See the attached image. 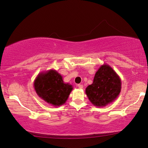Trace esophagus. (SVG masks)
<instances>
[{
	"label": "esophagus",
	"instance_id": "34e87169",
	"mask_svg": "<svg viewBox=\"0 0 148 148\" xmlns=\"http://www.w3.org/2000/svg\"><path fill=\"white\" fill-rule=\"evenodd\" d=\"M77 87L79 88H83V85H81V84H79V85H77Z\"/></svg>",
	"mask_w": 148,
	"mask_h": 148
}]
</instances>
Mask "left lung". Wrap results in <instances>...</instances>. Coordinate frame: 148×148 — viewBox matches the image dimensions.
<instances>
[{
  "label": "left lung",
  "instance_id": "1",
  "mask_svg": "<svg viewBox=\"0 0 148 148\" xmlns=\"http://www.w3.org/2000/svg\"><path fill=\"white\" fill-rule=\"evenodd\" d=\"M120 77L110 65H102L95 73L91 85L85 92L90 103L97 107H103L112 103L121 91Z\"/></svg>",
  "mask_w": 148,
  "mask_h": 148
}]
</instances>
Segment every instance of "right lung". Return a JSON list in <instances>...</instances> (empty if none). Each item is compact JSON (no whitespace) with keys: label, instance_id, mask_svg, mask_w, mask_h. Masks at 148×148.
Wrapping results in <instances>:
<instances>
[{"label":"right lung","instance_id":"right-lung-1","mask_svg":"<svg viewBox=\"0 0 148 148\" xmlns=\"http://www.w3.org/2000/svg\"><path fill=\"white\" fill-rule=\"evenodd\" d=\"M34 87L38 97L54 106L65 104L73 90L72 85L65 83L62 76L54 69L40 73Z\"/></svg>","mask_w":148,"mask_h":148}]
</instances>
